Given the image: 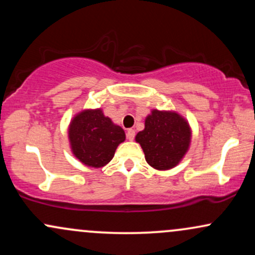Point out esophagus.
Returning <instances> with one entry per match:
<instances>
[{
    "label": "esophagus",
    "instance_id": "1",
    "mask_svg": "<svg viewBox=\"0 0 255 255\" xmlns=\"http://www.w3.org/2000/svg\"><path fill=\"white\" fill-rule=\"evenodd\" d=\"M134 136H135V130L134 129H128L127 130V139L128 140H133L134 139Z\"/></svg>",
    "mask_w": 255,
    "mask_h": 255
}]
</instances>
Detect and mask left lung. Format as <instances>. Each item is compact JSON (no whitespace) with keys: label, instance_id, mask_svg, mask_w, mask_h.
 Returning <instances> with one entry per match:
<instances>
[{"label":"left lung","instance_id":"8db88e82","mask_svg":"<svg viewBox=\"0 0 255 255\" xmlns=\"http://www.w3.org/2000/svg\"><path fill=\"white\" fill-rule=\"evenodd\" d=\"M135 141L141 146L148 165L156 170H170L188 152L192 128L177 111L152 109Z\"/></svg>","mask_w":255,"mask_h":255}]
</instances>
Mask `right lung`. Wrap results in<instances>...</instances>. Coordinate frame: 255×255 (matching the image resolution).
<instances>
[{"mask_svg": "<svg viewBox=\"0 0 255 255\" xmlns=\"http://www.w3.org/2000/svg\"><path fill=\"white\" fill-rule=\"evenodd\" d=\"M72 153L89 168H103L126 140L125 130L104 115L101 108L75 114L68 126Z\"/></svg>", "mask_w": 255, "mask_h": 255, "instance_id": "obj_1", "label": "right lung"}]
</instances>
